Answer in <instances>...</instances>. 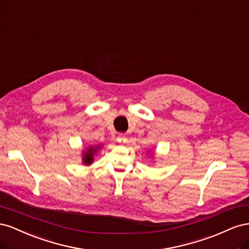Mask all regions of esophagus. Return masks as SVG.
Listing matches in <instances>:
<instances>
[{
	"instance_id": "34e87169",
	"label": "esophagus",
	"mask_w": 249,
	"mask_h": 249,
	"mask_svg": "<svg viewBox=\"0 0 249 249\" xmlns=\"http://www.w3.org/2000/svg\"><path fill=\"white\" fill-rule=\"evenodd\" d=\"M117 142L118 143H122V144H124V143H125L126 142V137H125V135H124V134H119L118 136H117Z\"/></svg>"
}]
</instances>
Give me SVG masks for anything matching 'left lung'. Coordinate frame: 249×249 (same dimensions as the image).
<instances>
[{"instance_id":"left-lung-1","label":"left lung","mask_w":249,"mask_h":249,"mask_svg":"<svg viewBox=\"0 0 249 249\" xmlns=\"http://www.w3.org/2000/svg\"><path fill=\"white\" fill-rule=\"evenodd\" d=\"M148 153H149V152H148Z\"/></svg>"}]
</instances>
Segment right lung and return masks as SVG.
<instances>
[{
    "label": "right lung",
    "mask_w": 249,
    "mask_h": 249,
    "mask_svg": "<svg viewBox=\"0 0 249 249\" xmlns=\"http://www.w3.org/2000/svg\"><path fill=\"white\" fill-rule=\"evenodd\" d=\"M102 145H95V146H89L85 150L82 152V161L84 165H90L92 164L94 160V156L95 154L99 152V149H101Z\"/></svg>",
    "instance_id": "obj_1"
}]
</instances>
